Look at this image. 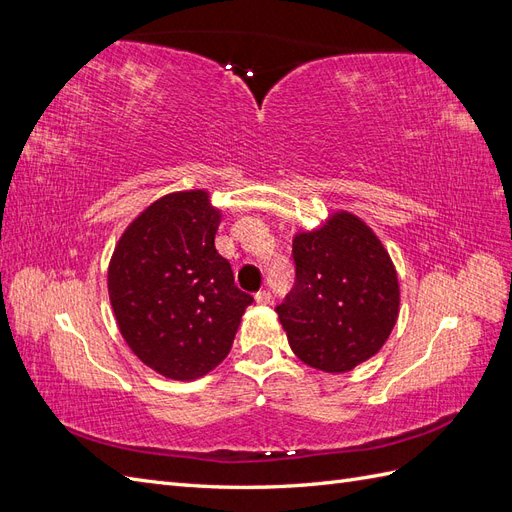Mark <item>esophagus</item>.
I'll return each instance as SVG.
<instances>
[{
    "mask_svg": "<svg viewBox=\"0 0 512 512\" xmlns=\"http://www.w3.org/2000/svg\"><path fill=\"white\" fill-rule=\"evenodd\" d=\"M254 299H256V303H260V305H269V303H271V292H269V290H258Z\"/></svg>",
    "mask_w": 512,
    "mask_h": 512,
    "instance_id": "34e87169",
    "label": "esophagus"
}]
</instances>
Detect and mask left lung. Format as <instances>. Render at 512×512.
Instances as JSON below:
<instances>
[{"label":"left lung","instance_id":"8db88e82","mask_svg":"<svg viewBox=\"0 0 512 512\" xmlns=\"http://www.w3.org/2000/svg\"><path fill=\"white\" fill-rule=\"evenodd\" d=\"M292 258L297 280L275 307L292 352L327 374L371 359L399 314L397 271L374 230L337 211L294 237Z\"/></svg>","mask_w":512,"mask_h":512}]
</instances>
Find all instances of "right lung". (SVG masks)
<instances>
[{"label": "right lung", "mask_w": 512, "mask_h": 512, "mask_svg": "<svg viewBox=\"0 0 512 512\" xmlns=\"http://www.w3.org/2000/svg\"><path fill=\"white\" fill-rule=\"evenodd\" d=\"M220 220L205 190L166 194L126 228L108 265L123 339L166 378L196 380L218 367L254 301L215 250Z\"/></svg>", "instance_id": "right-lung-1"}]
</instances>
